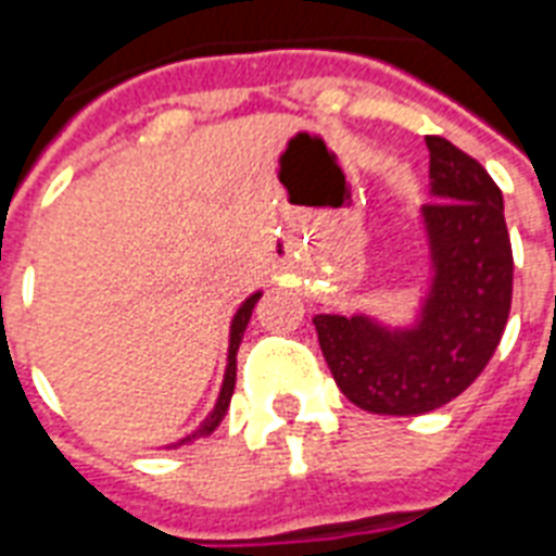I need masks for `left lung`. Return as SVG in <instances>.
Segmentation results:
<instances>
[{"label":"left lung","mask_w":556,"mask_h":556,"mask_svg":"<svg viewBox=\"0 0 556 556\" xmlns=\"http://www.w3.org/2000/svg\"><path fill=\"white\" fill-rule=\"evenodd\" d=\"M430 192L421 216L432 286L413 329L364 314H317V340L340 392L366 413L421 415L473 383L500 346L514 294L505 204L488 169L427 135Z\"/></svg>","instance_id":"left-lung-1"}]
</instances>
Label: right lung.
I'll return each mask as SVG.
<instances>
[{
    "instance_id": "1",
    "label": "right lung",
    "mask_w": 556,
    "mask_h": 556,
    "mask_svg": "<svg viewBox=\"0 0 556 556\" xmlns=\"http://www.w3.org/2000/svg\"><path fill=\"white\" fill-rule=\"evenodd\" d=\"M260 296H262L260 291L248 296V300H244V303H242V308L236 312L233 323H230V349H227L225 383H222V392H218V401H216V406H213V413L207 415V421L201 424L199 430L192 432V435H187V439L178 441V444H187V441L199 439V435H210V432L216 430L218 424H222V418H225L227 406H230V395H233V387H236V352H239V343H242L244 329H248V323H251L253 305L260 303Z\"/></svg>"
}]
</instances>
